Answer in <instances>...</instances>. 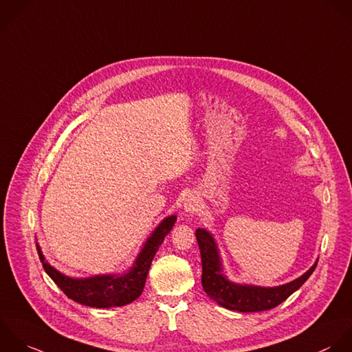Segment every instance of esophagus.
<instances>
[{"instance_id": "1", "label": "esophagus", "mask_w": 352, "mask_h": 352, "mask_svg": "<svg viewBox=\"0 0 352 352\" xmlns=\"http://www.w3.org/2000/svg\"><path fill=\"white\" fill-rule=\"evenodd\" d=\"M199 210V200L195 196H189L184 203V211L185 215H193Z\"/></svg>"}]
</instances>
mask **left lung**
<instances>
[{
  "label": "left lung",
  "mask_w": 352,
  "mask_h": 352,
  "mask_svg": "<svg viewBox=\"0 0 352 352\" xmlns=\"http://www.w3.org/2000/svg\"><path fill=\"white\" fill-rule=\"evenodd\" d=\"M196 239L201 255V284L204 292L219 306L239 313H256L277 307L309 280L318 262L317 259L299 278L278 287L237 284L230 281L223 273L218 244L214 236L208 230L199 228L196 230Z\"/></svg>",
  "instance_id": "8db88e82"
}]
</instances>
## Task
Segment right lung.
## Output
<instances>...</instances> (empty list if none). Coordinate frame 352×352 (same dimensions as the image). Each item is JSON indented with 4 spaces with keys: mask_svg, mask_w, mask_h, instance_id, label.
Listing matches in <instances>:
<instances>
[{
    "mask_svg": "<svg viewBox=\"0 0 352 352\" xmlns=\"http://www.w3.org/2000/svg\"><path fill=\"white\" fill-rule=\"evenodd\" d=\"M175 221V215L164 218L144 243L133 266L120 274H101L87 278H74L56 270L45 259L38 244L36 251L46 274L69 299L79 305L96 309L120 307L141 296L151 263L164 237L173 229Z\"/></svg>",
    "mask_w": 352,
    "mask_h": 352,
    "instance_id": "add662e5",
    "label": "right lung"
}]
</instances>
